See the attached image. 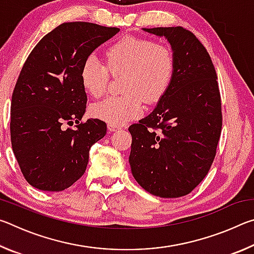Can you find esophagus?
Returning <instances> with one entry per match:
<instances>
[{
    "label": "esophagus",
    "mask_w": 254,
    "mask_h": 254,
    "mask_svg": "<svg viewBox=\"0 0 254 254\" xmlns=\"http://www.w3.org/2000/svg\"><path fill=\"white\" fill-rule=\"evenodd\" d=\"M107 127H109V130L111 132H115V131H118V130H121V127L115 126V124H112V123H109V126H107Z\"/></svg>",
    "instance_id": "esophagus-1"
}]
</instances>
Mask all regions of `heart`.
<instances>
[{"label": "heart", "mask_w": 254, "mask_h": 254, "mask_svg": "<svg viewBox=\"0 0 254 254\" xmlns=\"http://www.w3.org/2000/svg\"><path fill=\"white\" fill-rule=\"evenodd\" d=\"M105 65L95 54L87 56L80 68L85 91L100 98L106 93L110 71L126 75L124 95L107 97L93 106L92 113L115 126H122L143 113V102L154 104L161 100L173 80L175 59L168 47L132 36L124 37L106 51Z\"/></svg>", "instance_id": "b5f03b06"}]
</instances>
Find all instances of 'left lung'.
<instances>
[{"label":"left lung","instance_id":"8db88e82","mask_svg":"<svg viewBox=\"0 0 254 254\" xmlns=\"http://www.w3.org/2000/svg\"><path fill=\"white\" fill-rule=\"evenodd\" d=\"M142 30L168 40L175 72L154 110L128 127V162L133 177L150 194L177 198L205 178L216 154L222 130L217 76L207 50L189 30Z\"/></svg>","mask_w":254,"mask_h":254}]
</instances>
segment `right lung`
Returning <instances> with one entry per match:
<instances>
[{"instance_id": "1", "label": "right lung", "mask_w": 254, "mask_h": 254, "mask_svg": "<svg viewBox=\"0 0 254 254\" xmlns=\"http://www.w3.org/2000/svg\"><path fill=\"white\" fill-rule=\"evenodd\" d=\"M120 31L89 22H66L30 53L11 101V142L24 178L34 188L62 191L84 175L92 145L106 123L89 119L80 68L87 56ZM74 121L72 130L63 124Z\"/></svg>"}]
</instances>
